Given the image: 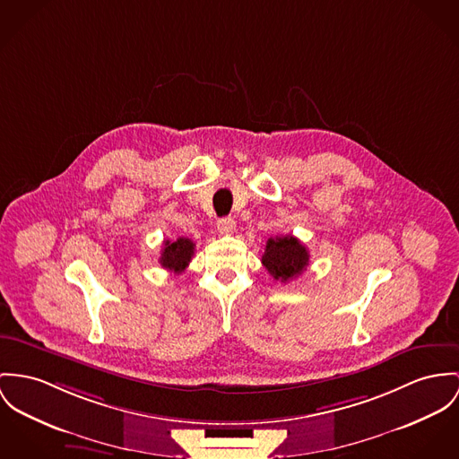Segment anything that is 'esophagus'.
Segmentation results:
<instances>
[{"label": "esophagus", "mask_w": 459, "mask_h": 459, "mask_svg": "<svg viewBox=\"0 0 459 459\" xmlns=\"http://www.w3.org/2000/svg\"><path fill=\"white\" fill-rule=\"evenodd\" d=\"M218 232L220 234H232L234 230H236V221H234V218H230V216H227V218H221V220H218Z\"/></svg>", "instance_id": "obj_1"}]
</instances>
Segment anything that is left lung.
<instances>
[{"label": "left lung", "instance_id": "obj_1", "mask_svg": "<svg viewBox=\"0 0 459 459\" xmlns=\"http://www.w3.org/2000/svg\"><path fill=\"white\" fill-rule=\"evenodd\" d=\"M262 264L274 280L291 281L309 265V251L293 236L271 238L262 255Z\"/></svg>", "mask_w": 459, "mask_h": 459}]
</instances>
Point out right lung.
Masks as SVG:
<instances>
[{"label": "right lung", "instance_id": "1", "mask_svg": "<svg viewBox=\"0 0 459 459\" xmlns=\"http://www.w3.org/2000/svg\"><path fill=\"white\" fill-rule=\"evenodd\" d=\"M194 247L195 245L188 238H178L177 241H164L159 262L164 269L179 274L186 269L188 262L192 260Z\"/></svg>", "mask_w": 459, "mask_h": 459}]
</instances>
